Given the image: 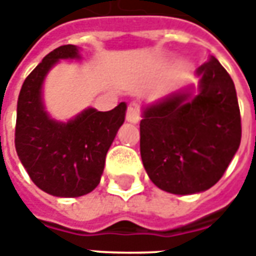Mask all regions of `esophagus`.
Instances as JSON below:
<instances>
[{"label":"esophagus","mask_w":256,"mask_h":256,"mask_svg":"<svg viewBox=\"0 0 256 256\" xmlns=\"http://www.w3.org/2000/svg\"><path fill=\"white\" fill-rule=\"evenodd\" d=\"M126 121L128 122L136 124L140 120H141V115H140V110L135 104H130L128 108H126Z\"/></svg>","instance_id":"obj_1"}]
</instances>
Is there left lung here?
I'll list each match as a JSON object with an SVG mask.
<instances>
[{
    "instance_id": "1",
    "label": "left lung",
    "mask_w": 256,
    "mask_h": 256,
    "mask_svg": "<svg viewBox=\"0 0 256 256\" xmlns=\"http://www.w3.org/2000/svg\"><path fill=\"white\" fill-rule=\"evenodd\" d=\"M200 94L172 95L144 111L141 158L162 191L188 195L221 180L241 144V112L234 81L216 58L196 71Z\"/></svg>"
}]
</instances>
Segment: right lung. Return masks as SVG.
<instances>
[{
  "instance_id": "obj_1",
  "label": "right lung",
  "mask_w": 256,
  "mask_h": 256,
  "mask_svg": "<svg viewBox=\"0 0 256 256\" xmlns=\"http://www.w3.org/2000/svg\"><path fill=\"white\" fill-rule=\"evenodd\" d=\"M78 58L75 45L55 48L25 78L16 104L15 150L35 185L46 194L75 198L100 184L105 156L125 120L126 104L101 112L88 108L68 122L44 111L41 88L58 60Z\"/></svg>"
}]
</instances>
